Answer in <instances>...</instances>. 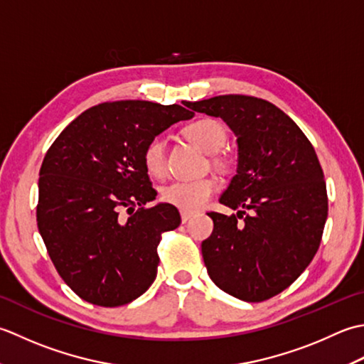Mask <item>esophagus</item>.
I'll use <instances>...</instances> for the list:
<instances>
[{"label":"esophagus","mask_w":364,"mask_h":364,"mask_svg":"<svg viewBox=\"0 0 364 364\" xmlns=\"http://www.w3.org/2000/svg\"><path fill=\"white\" fill-rule=\"evenodd\" d=\"M193 217V212H185L182 210L181 212V218H182V223H187V221Z\"/></svg>","instance_id":"34e87169"}]
</instances>
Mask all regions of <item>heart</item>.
Wrapping results in <instances>:
<instances>
[{
	"label": "heart",
	"mask_w": 364,
	"mask_h": 364,
	"mask_svg": "<svg viewBox=\"0 0 364 364\" xmlns=\"http://www.w3.org/2000/svg\"><path fill=\"white\" fill-rule=\"evenodd\" d=\"M185 135L205 154H217L226 143V130L223 124L212 117H199L185 127ZM143 163L146 171L152 177L166 174V143L160 136L152 138L143 151ZM218 190L215 177H201L191 181H176L163 188L161 198L168 204L185 212L203 209Z\"/></svg>",
	"instance_id": "1"
}]
</instances>
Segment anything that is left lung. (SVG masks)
Masks as SVG:
<instances>
[{"label":"left lung","mask_w":364,"mask_h":364,"mask_svg":"<svg viewBox=\"0 0 364 364\" xmlns=\"http://www.w3.org/2000/svg\"><path fill=\"white\" fill-rule=\"evenodd\" d=\"M185 107L221 117L237 138V173L220 196L237 215L207 213L213 220L201 245L207 273L239 300L272 299L305 272L321 245L328 199L314 147L262 99L229 94Z\"/></svg>","instance_id":"left-lung-1"}]
</instances>
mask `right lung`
Wrapping results in <instances>:
<instances>
[{
  "label": "right lung",
  "mask_w": 364,
  "mask_h": 364,
  "mask_svg": "<svg viewBox=\"0 0 364 364\" xmlns=\"http://www.w3.org/2000/svg\"><path fill=\"white\" fill-rule=\"evenodd\" d=\"M193 116L176 103H100L50 146L39 173L37 228L51 262L80 299L121 306L154 283L160 235L179 226L181 215L168 203L144 209L157 191L143 151L152 138ZM122 208L129 212L127 220L119 217Z\"/></svg>",
  "instance_id": "obj_1"
}]
</instances>
